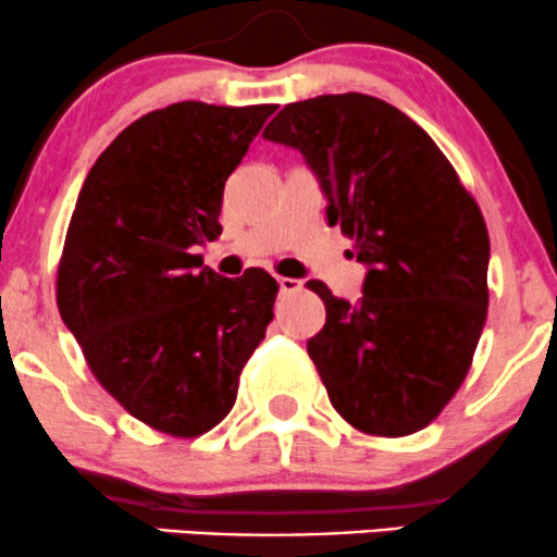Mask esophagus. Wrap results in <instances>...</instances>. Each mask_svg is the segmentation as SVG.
<instances>
[{
    "mask_svg": "<svg viewBox=\"0 0 557 557\" xmlns=\"http://www.w3.org/2000/svg\"><path fill=\"white\" fill-rule=\"evenodd\" d=\"M277 285H280V293L300 290V280H293V277H277Z\"/></svg>",
    "mask_w": 557,
    "mask_h": 557,
    "instance_id": "34e87169",
    "label": "esophagus"
}]
</instances>
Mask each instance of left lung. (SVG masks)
<instances>
[{
	"label": "left lung",
	"instance_id": "obj_1",
	"mask_svg": "<svg viewBox=\"0 0 557 557\" xmlns=\"http://www.w3.org/2000/svg\"><path fill=\"white\" fill-rule=\"evenodd\" d=\"M264 138L306 157L330 201L327 222L369 267L359 304L309 283L327 322L306 350L330 403L374 437L424 430L463 385L487 322L479 203L426 131L374 96L287 104Z\"/></svg>",
	"mask_w": 557,
	"mask_h": 557
}]
</instances>
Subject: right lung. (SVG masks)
<instances>
[{
    "label": "right lung",
    "instance_id": "right-lung-1",
    "mask_svg": "<svg viewBox=\"0 0 557 557\" xmlns=\"http://www.w3.org/2000/svg\"><path fill=\"white\" fill-rule=\"evenodd\" d=\"M277 104L181 101L131 123L83 183L57 306L99 385L170 437H198L238 398L277 283L230 280L194 253L222 233V194Z\"/></svg>",
    "mask_w": 557,
    "mask_h": 557
}]
</instances>
